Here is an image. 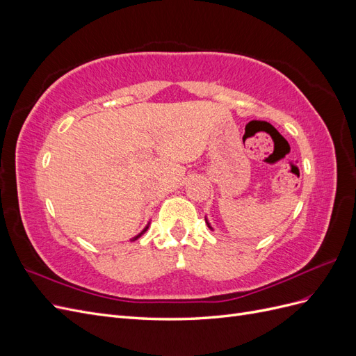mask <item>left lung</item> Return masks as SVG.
<instances>
[{
  "instance_id": "8db88e82",
  "label": "left lung",
  "mask_w": 356,
  "mask_h": 356,
  "mask_svg": "<svg viewBox=\"0 0 356 356\" xmlns=\"http://www.w3.org/2000/svg\"><path fill=\"white\" fill-rule=\"evenodd\" d=\"M204 221H207V224H208V227H209L211 230H213V229H212V225L209 224V221H208V218H207V217H204Z\"/></svg>"
}]
</instances>
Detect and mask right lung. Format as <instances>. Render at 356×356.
I'll return each mask as SVG.
<instances>
[{
  "instance_id": "right-lung-1",
  "label": "right lung",
  "mask_w": 356,
  "mask_h": 356,
  "mask_svg": "<svg viewBox=\"0 0 356 356\" xmlns=\"http://www.w3.org/2000/svg\"><path fill=\"white\" fill-rule=\"evenodd\" d=\"M148 225H149V222H148V224H147V227H145V229H144V230H143V232H141V233H139V234H136V236H135V238H132V239H131V241H132V242H134V241H136V239H139V238H141V236H143V234H144V233H145V232H147V229H148Z\"/></svg>"
}]
</instances>
